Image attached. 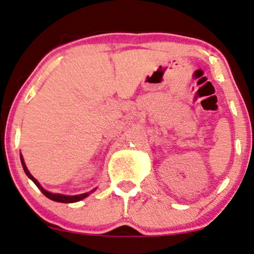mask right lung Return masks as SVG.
Masks as SVG:
<instances>
[{"label": "right lung", "mask_w": 254, "mask_h": 254, "mask_svg": "<svg viewBox=\"0 0 254 254\" xmlns=\"http://www.w3.org/2000/svg\"><path fill=\"white\" fill-rule=\"evenodd\" d=\"M20 157H21V163H22V166H23V170H24L25 175H27L28 177L30 178L31 181H33V182L35 183V185H36L37 188L40 189V191L42 192V193L46 195V197L51 199V200L59 201V203H75V201L82 200V199L86 198L90 193H92V192H94V191L96 190V189H94V190H91L90 192H86V193L77 194V195H64V194H60V193H51V192L44 190V189L41 186L40 183H38V182L36 181V178H34L33 176H31V173L29 172V170L27 169V166H25V163H24V160H23V157H22V155H21Z\"/></svg>", "instance_id": "obj_1"}]
</instances>
